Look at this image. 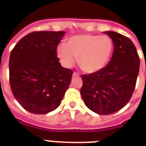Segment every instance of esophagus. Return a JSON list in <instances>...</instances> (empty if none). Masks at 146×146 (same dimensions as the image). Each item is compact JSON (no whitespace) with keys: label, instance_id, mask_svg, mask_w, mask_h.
<instances>
[{"label":"esophagus","instance_id":"34e87169","mask_svg":"<svg viewBox=\"0 0 146 146\" xmlns=\"http://www.w3.org/2000/svg\"><path fill=\"white\" fill-rule=\"evenodd\" d=\"M73 77H78V76H80V74H78L77 73H76V72H74L73 74Z\"/></svg>","mask_w":146,"mask_h":146}]
</instances>
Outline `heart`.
<instances>
[{
    "instance_id": "1",
    "label": "heart",
    "mask_w": 146,
    "mask_h": 146,
    "mask_svg": "<svg viewBox=\"0 0 146 146\" xmlns=\"http://www.w3.org/2000/svg\"><path fill=\"white\" fill-rule=\"evenodd\" d=\"M113 49V41L107 35H76L60 45L58 56L64 66L71 67L79 58V66L86 73H96L106 66Z\"/></svg>"
}]
</instances>
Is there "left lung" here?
<instances>
[{
  "instance_id": "1",
  "label": "left lung",
  "mask_w": 146,
  "mask_h": 146,
  "mask_svg": "<svg viewBox=\"0 0 146 146\" xmlns=\"http://www.w3.org/2000/svg\"><path fill=\"white\" fill-rule=\"evenodd\" d=\"M113 42V53L109 64L96 73L82 76L80 93L91 111L107 115L120 111L129 102L136 87L140 60L129 38L108 31Z\"/></svg>"
}]
</instances>
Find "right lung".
Wrapping results in <instances>:
<instances>
[{"label":"right lung","instance_id":"obj_1","mask_svg":"<svg viewBox=\"0 0 146 146\" xmlns=\"http://www.w3.org/2000/svg\"><path fill=\"white\" fill-rule=\"evenodd\" d=\"M65 32L30 33L11 50L9 77L12 93L25 110L43 114L58 108L73 71L59 63L57 48Z\"/></svg>","mask_w":146,"mask_h":146}]
</instances>
